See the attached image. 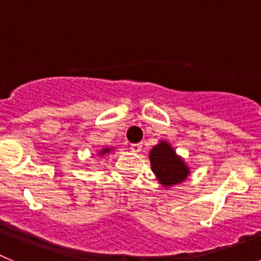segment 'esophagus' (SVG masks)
Masks as SVG:
<instances>
[{
	"instance_id": "obj_1",
	"label": "esophagus",
	"mask_w": 261,
	"mask_h": 261,
	"mask_svg": "<svg viewBox=\"0 0 261 261\" xmlns=\"http://www.w3.org/2000/svg\"><path fill=\"white\" fill-rule=\"evenodd\" d=\"M130 150L135 153H140L142 150V144H132L130 145Z\"/></svg>"
}]
</instances>
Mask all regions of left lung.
Instances as JSON below:
<instances>
[{"mask_svg":"<svg viewBox=\"0 0 261 261\" xmlns=\"http://www.w3.org/2000/svg\"><path fill=\"white\" fill-rule=\"evenodd\" d=\"M150 163L158 180L165 186H172L183 181L188 175V168L175 154L167 142H161L150 151Z\"/></svg>","mask_w":261,"mask_h":261,"instance_id":"1","label":"left lung"}]
</instances>
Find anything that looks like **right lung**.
I'll return each mask as SVG.
<instances>
[{
  "label": "right lung",
  "mask_w": 261,
  "mask_h": 261,
  "mask_svg": "<svg viewBox=\"0 0 261 261\" xmlns=\"http://www.w3.org/2000/svg\"><path fill=\"white\" fill-rule=\"evenodd\" d=\"M108 151H110V149H106V150H103V151H102V153H100V154H105V153H108Z\"/></svg>",
  "instance_id": "add662e5"
}]
</instances>
